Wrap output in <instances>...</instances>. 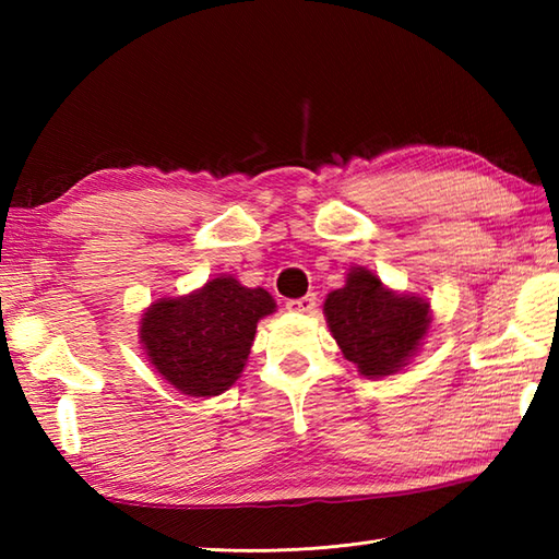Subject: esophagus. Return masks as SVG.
<instances>
[{
  "label": "esophagus",
  "mask_w": 559,
  "mask_h": 559,
  "mask_svg": "<svg viewBox=\"0 0 559 559\" xmlns=\"http://www.w3.org/2000/svg\"><path fill=\"white\" fill-rule=\"evenodd\" d=\"M314 307H317L314 293L305 295V298L288 300V302H286V310H290V312H300V314H310V312H314Z\"/></svg>",
  "instance_id": "obj_1"
}]
</instances>
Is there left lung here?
Returning <instances> with one entry per match:
<instances>
[{
    "label": "left lung",
    "mask_w": 559,
    "mask_h": 559,
    "mask_svg": "<svg viewBox=\"0 0 559 559\" xmlns=\"http://www.w3.org/2000/svg\"><path fill=\"white\" fill-rule=\"evenodd\" d=\"M324 314L343 358L365 377L399 372L430 329V302L389 290L372 271L355 266L346 286L329 293Z\"/></svg>",
    "instance_id": "obj_1"
}]
</instances>
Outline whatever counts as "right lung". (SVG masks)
Returning <instances> with one entry per match:
<instances>
[{
  "label": "right lung",
  "instance_id": "right-lung-1",
  "mask_svg": "<svg viewBox=\"0 0 559 559\" xmlns=\"http://www.w3.org/2000/svg\"><path fill=\"white\" fill-rule=\"evenodd\" d=\"M276 310L264 288L218 276L182 298L153 302L139 338L151 365L187 396H218L242 374L261 317Z\"/></svg>",
  "mask_w": 559,
  "mask_h": 559
}]
</instances>
